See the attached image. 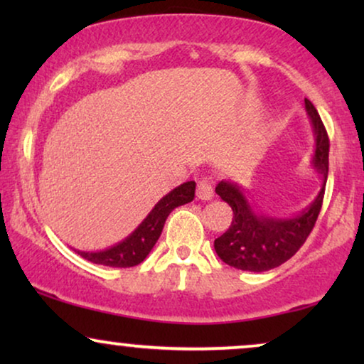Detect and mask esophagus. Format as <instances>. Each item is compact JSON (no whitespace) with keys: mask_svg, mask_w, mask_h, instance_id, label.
Masks as SVG:
<instances>
[{"mask_svg":"<svg viewBox=\"0 0 364 364\" xmlns=\"http://www.w3.org/2000/svg\"><path fill=\"white\" fill-rule=\"evenodd\" d=\"M197 197L200 200H210L213 197V183L208 177H202L197 182Z\"/></svg>","mask_w":364,"mask_h":364,"instance_id":"1","label":"esophagus"}]
</instances>
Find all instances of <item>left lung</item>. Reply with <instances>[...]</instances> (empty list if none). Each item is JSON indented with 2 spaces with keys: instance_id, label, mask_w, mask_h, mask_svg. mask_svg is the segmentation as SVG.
<instances>
[{
  "instance_id": "1",
  "label": "left lung",
  "mask_w": 364,
  "mask_h": 364,
  "mask_svg": "<svg viewBox=\"0 0 364 364\" xmlns=\"http://www.w3.org/2000/svg\"><path fill=\"white\" fill-rule=\"evenodd\" d=\"M305 107L315 132L316 146L313 166L321 173V191L311 205L305 208L300 215L275 218L255 213L237 183L227 181L218 182L215 187L217 196H220L222 200L227 202L233 210V220L228 230L213 242L217 255L227 265L247 272H267L280 267L300 250L315 227L325 196L330 139L311 101L305 99Z\"/></svg>"
}]
</instances>
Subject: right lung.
<instances>
[{
	"mask_svg": "<svg viewBox=\"0 0 364 364\" xmlns=\"http://www.w3.org/2000/svg\"><path fill=\"white\" fill-rule=\"evenodd\" d=\"M193 196H196V182L191 181L182 183V186L173 188L172 192H168L166 197H162L157 202V205L152 208L151 213L144 218L141 225L127 238L119 242L117 245L101 252H76L82 258H86V260L92 263H97V265L114 268L136 267L141 262H144V258L149 255V252L156 245L168 213L178 205L192 202Z\"/></svg>",
	"mask_w": 364,
	"mask_h": 364,
	"instance_id": "add662e5",
	"label": "right lung"
}]
</instances>
